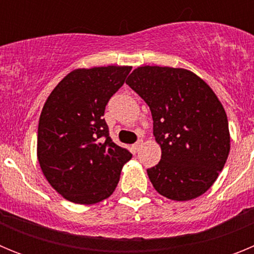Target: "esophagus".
I'll return each instance as SVG.
<instances>
[{"label":"esophagus","mask_w":254,"mask_h":254,"mask_svg":"<svg viewBox=\"0 0 254 254\" xmlns=\"http://www.w3.org/2000/svg\"><path fill=\"white\" fill-rule=\"evenodd\" d=\"M141 146H142V140H138L137 142L133 145V150L134 151H138V150L141 149Z\"/></svg>","instance_id":"1"}]
</instances>
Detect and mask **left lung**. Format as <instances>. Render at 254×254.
Returning a JSON list of instances; mask_svg holds the SVG:
<instances>
[{
	"instance_id": "8db88e82",
	"label": "left lung",
	"mask_w": 254,
	"mask_h": 254,
	"mask_svg": "<svg viewBox=\"0 0 254 254\" xmlns=\"http://www.w3.org/2000/svg\"><path fill=\"white\" fill-rule=\"evenodd\" d=\"M126 84L145 100L161 147L158 165L147 169L161 196L190 201L214 185L230 151L228 117L210 86L185 68L142 66Z\"/></svg>"
}]
</instances>
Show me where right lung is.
I'll list each match as a JSON object with an SVG mask.
<instances>
[{"mask_svg":"<svg viewBox=\"0 0 254 254\" xmlns=\"http://www.w3.org/2000/svg\"><path fill=\"white\" fill-rule=\"evenodd\" d=\"M132 67L77 68L44 104L38 126V161L49 185L71 202L91 205L116 190L132 154L109 137L105 105Z\"/></svg>","mask_w":254,"mask_h":254,"instance_id":"add662e5","label":"right lung"}]
</instances>
